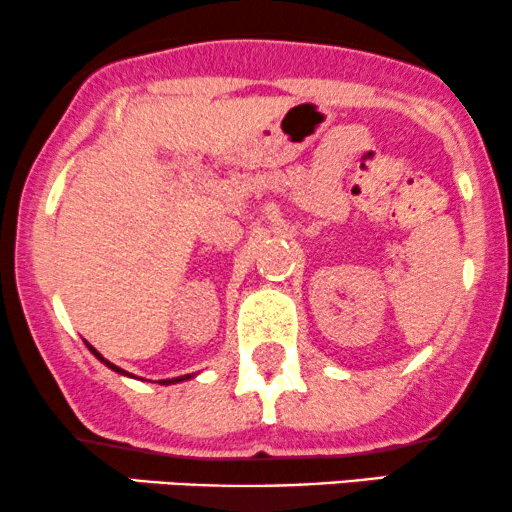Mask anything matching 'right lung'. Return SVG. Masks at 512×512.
<instances>
[{"label":"right lung","instance_id":"add662e5","mask_svg":"<svg viewBox=\"0 0 512 512\" xmlns=\"http://www.w3.org/2000/svg\"><path fill=\"white\" fill-rule=\"evenodd\" d=\"M88 349H90V352H93V354H95V356H97V359H100V361H102V363H107V366H109V368H111V370H116V373H125V370H121V368H118V366H114V363H109V361H107V359H104V356H102V354H100V352H97V349H95V347H90V345H88ZM188 377H191V375H184V377H177V380H165V382H163V384H170V382H181V380H188Z\"/></svg>","mask_w":512,"mask_h":512}]
</instances>
